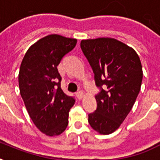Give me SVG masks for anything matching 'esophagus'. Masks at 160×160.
Wrapping results in <instances>:
<instances>
[{
	"mask_svg": "<svg viewBox=\"0 0 160 160\" xmlns=\"http://www.w3.org/2000/svg\"><path fill=\"white\" fill-rule=\"evenodd\" d=\"M76 95H77V97L79 100H81L83 98V96H84V92L81 91V90H80V91H78V92L76 93Z\"/></svg>",
	"mask_w": 160,
	"mask_h": 160,
	"instance_id": "esophagus-1",
	"label": "esophagus"
}]
</instances>
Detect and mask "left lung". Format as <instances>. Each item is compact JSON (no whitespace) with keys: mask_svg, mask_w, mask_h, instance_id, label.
Segmentation results:
<instances>
[{"mask_svg":"<svg viewBox=\"0 0 160 160\" xmlns=\"http://www.w3.org/2000/svg\"><path fill=\"white\" fill-rule=\"evenodd\" d=\"M80 48L95 75L100 92L89 124L101 134L115 131L131 110L141 87L143 70L134 49L115 39L83 40Z\"/></svg>","mask_w":160,"mask_h":160,"instance_id":"8db88e82","label":"left lung"}]
</instances>
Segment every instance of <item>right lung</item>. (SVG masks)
<instances>
[{
  "label": "right lung",
  "mask_w": 160,
  "mask_h": 160,
  "mask_svg": "<svg viewBox=\"0 0 160 160\" xmlns=\"http://www.w3.org/2000/svg\"><path fill=\"white\" fill-rule=\"evenodd\" d=\"M76 42L75 39L50 35L32 45L21 62L18 77L21 97L35 125L49 136L65 131L69 111L75 102L61 90L57 66Z\"/></svg>",
  "instance_id": "right-lung-1"
}]
</instances>
